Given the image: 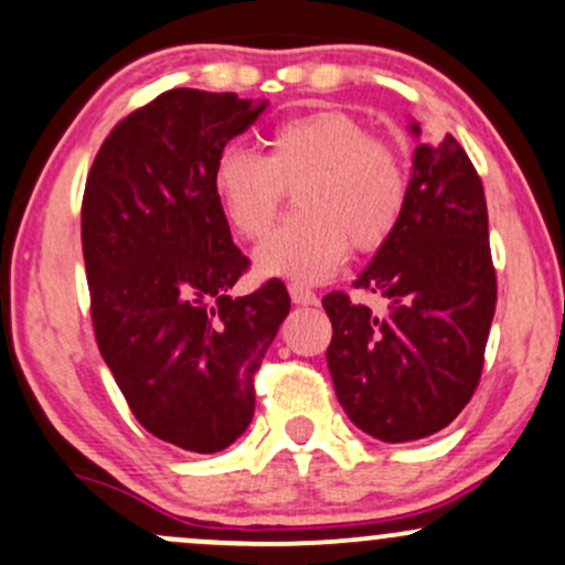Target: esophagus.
Segmentation results:
<instances>
[{"label": "esophagus", "instance_id": "esophagus-1", "mask_svg": "<svg viewBox=\"0 0 565 565\" xmlns=\"http://www.w3.org/2000/svg\"><path fill=\"white\" fill-rule=\"evenodd\" d=\"M289 297H291V302H295V305H316L313 291H310L308 287H302V284H297V281L289 284Z\"/></svg>", "mask_w": 565, "mask_h": 565}]
</instances>
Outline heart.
<instances>
[{
	"instance_id": "b5f03b06",
	"label": "heart",
	"mask_w": 565,
	"mask_h": 565,
	"mask_svg": "<svg viewBox=\"0 0 565 565\" xmlns=\"http://www.w3.org/2000/svg\"><path fill=\"white\" fill-rule=\"evenodd\" d=\"M212 188L231 228L257 242L270 231L287 191L297 215L265 238L255 263L265 276L321 281L355 252L380 249L406 206V167L391 142L369 138L359 119L313 111L281 121L268 153L225 148Z\"/></svg>"
}]
</instances>
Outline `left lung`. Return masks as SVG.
<instances>
[{
    "instance_id": "left-lung-1",
    "label": "left lung",
    "mask_w": 565,
    "mask_h": 565,
    "mask_svg": "<svg viewBox=\"0 0 565 565\" xmlns=\"http://www.w3.org/2000/svg\"><path fill=\"white\" fill-rule=\"evenodd\" d=\"M423 135L417 121L408 125ZM385 313L345 291L323 297L327 364L350 423L385 444L444 430L468 406L497 308L489 212L476 167L451 135L414 148L398 228L353 281Z\"/></svg>"
}]
</instances>
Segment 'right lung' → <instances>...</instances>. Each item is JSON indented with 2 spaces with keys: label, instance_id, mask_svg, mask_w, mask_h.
<instances>
[{
  "label": "right lung",
  "instance_id": "add662e5",
  "mask_svg": "<svg viewBox=\"0 0 565 565\" xmlns=\"http://www.w3.org/2000/svg\"><path fill=\"white\" fill-rule=\"evenodd\" d=\"M268 100L170 89L103 140L82 201L95 340L151 436L215 454L249 427L255 372L291 302L278 278L231 297L249 268L212 188L225 142Z\"/></svg>",
  "mask_w": 565,
  "mask_h": 565
}]
</instances>
